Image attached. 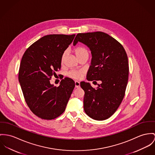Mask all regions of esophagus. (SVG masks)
<instances>
[{"label": "esophagus", "instance_id": "esophagus-1", "mask_svg": "<svg viewBox=\"0 0 155 155\" xmlns=\"http://www.w3.org/2000/svg\"><path fill=\"white\" fill-rule=\"evenodd\" d=\"M75 87H76V88L80 87V82L78 81H75Z\"/></svg>", "mask_w": 155, "mask_h": 155}]
</instances>
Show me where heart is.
I'll list each match as a JSON object with an SVG mask.
<instances>
[{"label":"heart","mask_w":155,"mask_h":155,"mask_svg":"<svg viewBox=\"0 0 155 155\" xmlns=\"http://www.w3.org/2000/svg\"><path fill=\"white\" fill-rule=\"evenodd\" d=\"M75 54L77 58H78L80 57L83 55L85 54L88 53V51L84 47H78L75 48L74 50ZM67 55V51H64L61 56V62H63L64 60L65 59ZM84 75V71L83 70H71L68 72V75L74 79H80L83 77Z\"/></svg>","instance_id":"1"}]
</instances>
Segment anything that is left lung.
<instances>
[{"mask_svg":"<svg viewBox=\"0 0 155 155\" xmlns=\"http://www.w3.org/2000/svg\"><path fill=\"white\" fill-rule=\"evenodd\" d=\"M78 42L90 48L92 55L87 80L101 82L96 88L89 83H80L85 92L84 110L93 119H107L116 112L124 96L129 77L127 54L117 40L102 32L78 34L74 46Z\"/></svg>","mask_w":155,"mask_h":155,"instance_id":"left-lung-1","label":"left lung"}]
</instances>
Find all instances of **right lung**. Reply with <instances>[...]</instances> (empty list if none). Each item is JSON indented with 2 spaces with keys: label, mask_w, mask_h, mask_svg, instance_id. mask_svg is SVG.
I'll return each instance as SVG.
<instances>
[{
  "label": "right lung",
  "mask_w": 155,
  "mask_h": 155,
  "mask_svg": "<svg viewBox=\"0 0 155 155\" xmlns=\"http://www.w3.org/2000/svg\"><path fill=\"white\" fill-rule=\"evenodd\" d=\"M75 35L44 36L28 48L22 58L18 79L25 101L38 117L54 119L62 114L75 87L71 78L65 77L57 87L50 83L61 69V56Z\"/></svg>",
  "instance_id": "add662e5"
}]
</instances>
